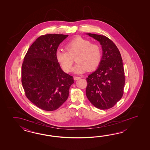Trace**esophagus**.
I'll return each instance as SVG.
<instances>
[{
  "label": "esophagus",
  "mask_w": 150,
  "mask_h": 150,
  "mask_svg": "<svg viewBox=\"0 0 150 150\" xmlns=\"http://www.w3.org/2000/svg\"><path fill=\"white\" fill-rule=\"evenodd\" d=\"M80 76H74V80H76L79 79H80Z\"/></svg>",
  "instance_id": "34e87169"
}]
</instances>
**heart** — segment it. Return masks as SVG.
I'll return each instance as SVG.
<instances>
[{
    "mask_svg": "<svg viewBox=\"0 0 150 150\" xmlns=\"http://www.w3.org/2000/svg\"><path fill=\"white\" fill-rule=\"evenodd\" d=\"M66 51L58 50L56 58L64 72L69 73L73 69L74 58L77 63L74 69L76 74H81L88 70H96L101 61V50L96 44L91 43L89 40L77 36L65 45Z\"/></svg>",
    "mask_w": 150,
    "mask_h": 150,
    "instance_id": "b5f03b06",
    "label": "heart"
}]
</instances>
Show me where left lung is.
<instances>
[{
	"label": "left lung",
	"mask_w": 150,
	"mask_h": 150,
	"mask_svg": "<svg viewBox=\"0 0 150 150\" xmlns=\"http://www.w3.org/2000/svg\"><path fill=\"white\" fill-rule=\"evenodd\" d=\"M88 35L100 43L103 54L98 69L86 78V96L96 108H111L124 93L125 77L121 55L108 38L91 33Z\"/></svg>",
	"instance_id": "obj_1"
}]
</instances>
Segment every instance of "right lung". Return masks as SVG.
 <instances>
[{"label":"right lung","instance_id":"right-lung-1","mask_svg":"<svg viewBox=\"0 0 150 150\" xmlns=\"http://www.w3.org/2000/svg\"><path fill=\"white\" fill-rule=\"evenodd\" d=\"M67 35H41L29 47L23 58L21 81L26 97L39 108L53 111L66 101L73 76L61 69L56 52Z\"/></svg>","mask_w":150,"mask_h":150}]
</instances>
